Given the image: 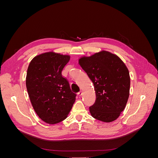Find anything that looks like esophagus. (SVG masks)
I'll return each instance as SVG.
<instances>
[{
    "label": "esophagus",
    "instance_id": "34e87169",
    "mask_svg": "<svg viewBox=\"0 0 158 158\" xmlns=\"http://www.w3.org/2000/svg\"><path fill=\"white\" fill-rule=\"evenodd\" d=\"M83 94H84L83 91H80V92L78 93V95H80V96H82V95H83Z\"/></svg>",
    "mask_w": 158,
    "mask_h": 158
}]
</instances>
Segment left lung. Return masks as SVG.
Segmentation results:
<instances>
[{
	"label": "left lung",
	"mask_w": 158,
	"mask_h": 158,
	"mask_svg": "<svg viewBox=\"0 0 158 158\" xmlns=\"http://www.w3.org/2000/svg\"><path fill=\"white\" fill-rule=\"evenodd\" d=\"M78 64L94 85L96 99L89 107L91 115L106 123L116 120L129 97L131 80L125 63L116 55L102 51L80 57Z\"/></svg>",
	"instance_id": "1"
}]
</instances>
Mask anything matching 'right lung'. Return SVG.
I'll return each instance as SVG.
<instances>
[{
  "label": "right lung",
  "mask_w": 158,
  "mask_h": 158,
  "mask_svg": "<svg viewBox=\"0 0 158 158\" xmlns=\"http://www.w3.org/2000/svg\"><path fill=\"white\" fill-rule=\"evenodd\" d=\"M70 57L53 51L33 58L27 70L26 84L33 109L44 122L54 125L68 117L76 100L62 70Z\"/></svg>",
  "instance_id": "1"
}]
</instances>
